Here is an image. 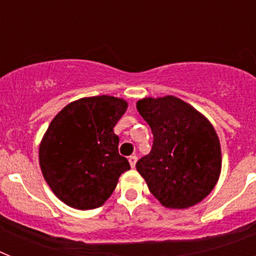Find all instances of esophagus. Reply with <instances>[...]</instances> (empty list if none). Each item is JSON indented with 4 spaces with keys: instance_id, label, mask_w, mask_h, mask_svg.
Here are the masks:
<instances>
[{
    "instance_id": "esophagus-1",
    "label": "esophagus",
    "mask_w": 256,
    "mask_h": 256,
    "mask_svg": "<svg viewBox=\"0 0 256 256\" xmlns=\"http://www.w3.org/2000/svg\"><path fill=\"white\" fill-rule=\"evenodd\" d=\"M130 166H132V168H134L136 166V162H137V156L136 155H130Z\"/></svg>"
}]
</instances>
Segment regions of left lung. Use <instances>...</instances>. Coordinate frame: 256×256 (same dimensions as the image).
Masks as SVG:
<instances>
[{
	"instance_id": "1",
	"label": "left lung",
	"mask_w": 256,
	"mask_h": 256,
	"mask_svg": "<svg viewBox=\"0 0 256 256\" xmlns=\"http://www.w3.org/2000/svg\"><path fill=\"white\" fill-rule=\"evenodd\" d=\"M137 110L154 136L150 154L136 168L165 208L186 209L209 195L218 182V134L202 114L178 97H146Z\"/></svg>"
}]
</instances>
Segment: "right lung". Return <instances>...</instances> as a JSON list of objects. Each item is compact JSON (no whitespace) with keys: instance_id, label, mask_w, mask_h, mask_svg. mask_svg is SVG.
I'll return each instance as SVG.
<instances>
[{"instance_id":"obj_1","label":"right lung","mask_w":256,"mask_h":256,"mask_svg":"<svg viewBox=\"0 0 256 256\" xmlns=\"http://www.w3.org/2000/svg\"><path fill=\"white\" fill-rule=\"evenodd\" d=\"M118 97H84L65 106L40 146V165L52 192L76 209L98 208L130 165L119 155L114 126L126 110Z\"/></svg>"}]
</instances>
